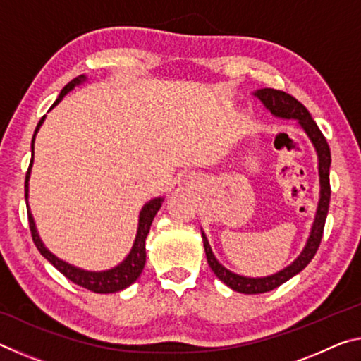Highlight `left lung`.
<instances>
[{"label": "left lung", "instance_id": "obj_1", "mask_svg": "<svg viewBox=\"0 0 361 361\" xmlns=\"http://www.w3.org/2000/svg\"><path fill=\"white\" fill-rule=\"evenodd\" d=\"M255 95L264 103V106L272 114L280 116V118H286V119H298L299 124H301V127L305 130V133L309 135V138L312 140V143L317 149V154H319L320 202H319V210H317L315 221L312 226V232H310L307 245H305L301 256H299L291 266L283 269V271H280L277 274H274V276H269L264 279L242 277V276H237V274H232L231 271H228V269L223 267L216 261L215 256H213L209 240H207L205 234H202L207 261H209V266L212 267V271L215 272V276L221 280L223 283L228 285L229 288L239 293H245V295H259V293H266L277 288V286L285 283L286 280H290L293 276H296V274L301 272L302 269L312 261L317 250L320 247L323 229H325V221H326V215L329 209V199H331V186H329L331 151H329L325 135H323L322 130L319 129V126L315 124V121L307 111V108H305L301 102H298L295 97L283 92V90L261 89Z\"/></svg>", "mask_w": 361, "mask_h": 361}]
</instances>
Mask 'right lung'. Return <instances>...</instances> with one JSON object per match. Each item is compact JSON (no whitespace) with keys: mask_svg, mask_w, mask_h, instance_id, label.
<instances>
[{"mask_svg":"<svg viewBox=\"0 0 361 361\" xmlns=\"http://www.w3.org/2000/svg\"><path fill=\"white\" fill-rule=\"evenodd\" d=\"M84 79V76H79L76 79H73L71 82H68L62 89V92H60L59 99L54 102L52 108L57 105V103L63 99L66 95L68 90H71L75 87L76 84H79ZM42 121H44V116H42L41 121L38 122V126H36V130H35V135L36 132L42 124ZM35 135L32 140V151H33V143H35ZM32 164H33V157L32 161H30V167L27 170V176H25V199H27V192H28V178H30V169H32ZM161 202L162 199H154L151 200L149 204H146L143 207L142 213H140V223H138V232H137V239L135 243H133L132 247V252L129 253V256L121 262L118 267L111 269V271H105V272H87V271H81V269H76L75 266L68 264V262H63L60 261L59 258H56L49 250L42 245V242L39 239L38 232H36L35 228V221L32 218V213H30V209H27L28 213V224H30V231H32V237H33V242L36 248L39 250V253L44 256V258L51 262V264L63 274V276L71 280L73 283H76L79 286H82L85 290H90L94 293H116V291H121L127 288V286L132 285L135 280L140 277V274H142L143 267H145V262H146V248H145V240H146V235H148L149 228H151V223L152 219H154L157 210L161 209Z\"/></svg>","mask_w":361,"mask_h":361,"instance_id":"add662e5","label":"right lung"}]
</instances>
